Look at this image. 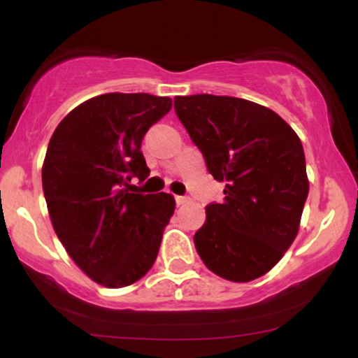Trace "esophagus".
Returning a JSON list of instances; mask_svg holds the SVG:
<instances>
[{
  "mask_svg": "<svg viewBox=\"0 0 358 358\" xmlns=\"http://www.w3.org/2000/svg\"><path fill=\"white\" fill-rule=\"evenodd\" d=\"M175 202H176V205H185V203L190 202V199H188V196H185V195H176Z\"/></svg>",
  "mask_w": 358,
  "mask_h": 358,
  "instance_id": "1",
  "label": "esophagus"
}]
</instances>
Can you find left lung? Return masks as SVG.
I'll list each match as a JSON object with an SVG mask.
<instances>
[{
  "label": "left lung",
  "instance_id": "1",
  "mask_svg": "<svg viewBox=\"0 0 358 358\" xmlns=\"http://www.w3.org/2000/svg\"><path fill=\"white\" fill-rule=\"evenodd\" d=\"M175 113L208 173L225 183L222 203L205 207L193 236L196 252L229 281L261 278L293 244L310 190L298 134L274 110L239 97L178 96Z\"/></svg>",
  "mask_w": 358,
  "mask_h": 358
}]
</instances>
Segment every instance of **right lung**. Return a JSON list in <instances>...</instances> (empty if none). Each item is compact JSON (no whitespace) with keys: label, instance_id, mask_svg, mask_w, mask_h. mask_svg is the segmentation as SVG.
Here are the masks:
<instances>
[{"label":"right lung","instance_id":"add662e5","mask_svg":"<svg viewBox=\"0 0 358 358\" xmlns=\"http://www.w3.org/2000/svg\"><path fill=\"white\" fill-rule=\"evenodd\" d=\"M170 97L110 92L82 102L52 134L42 168L57 237L92 281L129 286L155 264L175 210L170 193H134L150 175L141 141Z\"/></svg>","mask_w":358,"mask_h":358}]
</instances>
